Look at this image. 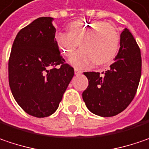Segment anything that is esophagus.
I'll return each mask as SVG.
<instances>
[{
  "mask_svg": "<svg viewBox=\"0 0 149 149\" xmlns=\"http://www.w3.org/2000/svg\"><path fill=\"white\" fill-rule=\"evenodd\" d=\"M82 73V71L79 70H78V69H74V74H80Z\"/></svg>",
  "mask_w": 149,
  "mask_h": 149,
  "instance_id": "34e87169",
  "label": "esophagus"
}]
</instances>
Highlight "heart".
Here are the masks:
<instances>
[{
	"label": "heart",
	"mask_w": 149,
	"mask_h": 149,
	"mask_svg": "<svg viewBox=\"0 0 149 149\" xmlns=\"http://www.w3.org/2000/svg\"><path fill=\"white\" fill-rule=\"evenodd\" d=\"M68 32L55 34V42L64 56L72 55L79 43V50L70 59L75 68H88L111 63L116 55L120 36L114 26L103 21L76 20L68 25Z\"/></svg>",
	"instance_id": "1"
}]
</instances>
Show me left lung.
<instances>
[{"instance_id":"obj_1","label":"left lung","mask_w":149,"mask_h":149,"mask_svg":"<svg viewBox=\"0 0 149 149\" xmlns=\"http://www.w3.org/2000/svg\"><path fill=\"white\" fill-rule=\"evenodd\" d=\"M142 71L141 53L127 28L120 36V49L109 70L85 72L89 86L82 94L86 107L93 114L113 116L124 111L137 92Z\"/></svg>"}]
</instances>
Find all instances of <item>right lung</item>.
I'll list each match as a JSON object with an SVG mask.
<instances>
[{"instance_id":"obj_1","label":"right lung","mask_w":149,"mask_h":149,"mask_svg":"<svg viewBox=\"0 0 149 149\" xmlns=\"http://www.w3.org/2000/svg\"><path fill=\"white\" fill-rule=\"evenodd\" d=\"M54 20L39 17L20 30L8 63L14 99L24 111L36 117L55 112L74 74L71 66L63 63L56 44ZM58 64L61 68H55Z\"/></svg>"}]
</instances>
